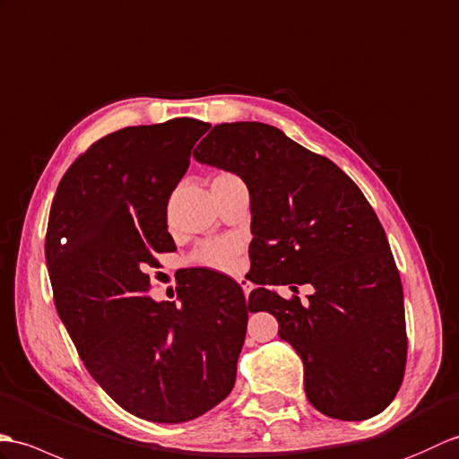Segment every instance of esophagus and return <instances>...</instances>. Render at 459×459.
<instances>
[{
	"label": "esophagus",
	"instance_id": "34e87169",
	"mask_svg": "<svg viewBox=\"0 0 459 459\" xmlns=\"http://www.w3.org/2000/svg\"><path fill=\"white\" fill-rule=\"evenodd\" d=\"M239 284H241V289H243V294H246V297H249L253 284L249 281H246V279H239Z\"/></svg>",
	"mask_w": 459,
	"mask_h": 459
}]
</instances>
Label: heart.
I'll return each mask as SVG.
<instances>
[{
  "mask_svg": "<svg viewBox=\"0 0 459 459\" xmlns=\"http://www.w3.org/2000/svg\"><path fill=\"white\" fill-rule=\"evenodd\" d=\"M238 178L236 175H230V172H221L216 178L212 180V185H220V182H228ZM239 257V243L228 239V238H216V239H206L202 241L200 246L192 251L190 261L198 264V267H206L212 271H233L238 264Z\"/></svg>",
  "mask_w": 459,
  "mask_h": 459,
  "instance_id": "obj_1",
  "label": "heart"
}]
</instances>
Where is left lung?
<instances>
[{
  "instance_id": "left-lung-1",
  "label": "left lung",
  "mask_w": 459,
  "mask_h": 459,
  "mask_svg": "<svg viewBox=\"0 0 459 459\" xmlns=\"http://www.w3.org/2000/svg\"><path fill=\"white\" fill-rule=\"evenodd\" d=\"M195 157L236 172L251 196V312H271L304 363L314 409L340 420L383 412L406 368L403 284L385 230L358 185L281 129L213 126ZM271 283H312L308 303Z\"/></svg>"
}]
</instances>
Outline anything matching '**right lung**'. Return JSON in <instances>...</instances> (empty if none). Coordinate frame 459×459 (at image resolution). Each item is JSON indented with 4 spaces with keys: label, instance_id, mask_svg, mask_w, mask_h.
Wrapping results in <instances>:
<instances>
[{
    "label": "right lung",
    "instance_id": "1",
    "mask_svg": "<svg viewBox=\"0 0 459 459\" xmlns=\"http://www.w3.org/2000/svg\"><path fill=\"white\" fill-rule=\"evenodd\" d=\"M210 124L177 117L98 139L65 172L45 257L80 359L121 409L151 422L198 419L236 383L247 304L226 274L196 269L177 302L149 297L157 255L177 251L167 204Z\"/></svg>",
    "mask_w": 459,
    "mask_h": 459
}]
</instances>
